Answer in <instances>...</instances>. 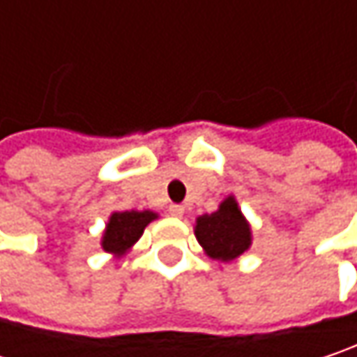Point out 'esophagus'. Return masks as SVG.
<instances>
[{
    "label": "esophagus",
    "mask_w": 357,
    "mask_h": 357,
    "mask_svg": "<svg viewBox=\"0 0 357 357\" xmlns=\"http://www.w3.org/2000/svg\"><path fill=\"white\" fill-rule=\"evenodd\" d=\"M168 213L172 217H183L185 215V207L183 205H170L168 207Z\"/></svg>",
    "instance_id": "esophagus-1"
}]
</instances>
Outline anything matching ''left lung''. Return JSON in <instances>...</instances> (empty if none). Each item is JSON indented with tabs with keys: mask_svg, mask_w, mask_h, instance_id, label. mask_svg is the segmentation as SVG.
<instances>
[{
	"mask_svg": "<svg viewBox=\"0 0 357 357\" xmlns=\"http://www.w3.org/2000/svg\"><path fill=\"white\" fill-rule=\"evenodd\" d=\"M195 238L203 252L217 262H234L252 245V225L234 195L225 197L217 211L197 217Z\"/></svg>",
	"mask_w": 357,
	"mask_h": 357,
	"instance_id": "1",
	"label": "left lung"
}]
</instances>
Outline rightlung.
<instances>
[{"label": "right lung", "instance_id": "obj_1", "mask_svg": "<svg viewBox=\"0 0 357 357\" xmlns=\"http://www.w3.org/2000/svg\"><path fill=\"white\" fill-rule=\"evenodd\" d=\"M158 219V213L146 209V211H114L103 229L101 248L103 252L112 254L115 258L126 256L134 243L138 242L148 223Z\"/></svg>", "mask_w": 357, "mask_h": 357}]
</instances>
